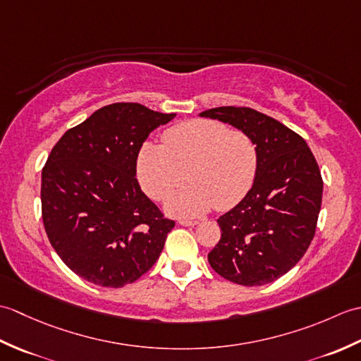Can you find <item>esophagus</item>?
Listing matches in <instances>:
<instances>
[{
	"instance_id": "34e87169",
	"label": "esophagus",
	"mask_w": 361,
	"mask_h": 361,
	"mask_svg": "<svg viewBox=\"0 0 361 361\" xmlns=\"http://www.w3.org/2000/svg\"><path fill=\"white\" fill-rule=\"evenodd\" d=\"M178 224L181 225V226H195L198 221L197 220H188V219H180L178 220Z\"/></svg>"
}]
</instances>
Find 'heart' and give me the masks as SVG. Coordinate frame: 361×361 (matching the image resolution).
<instances>
[{
	"mask_svg": "<svg viewBox=\"0 0 361 361\" xmlns=\"http://www.w3.org/2000/svg\"><path fill=\"white\" fill-rule=\"evenodd\" d=\"M164 145L144 142L136 176L149 197L161 200L185 180L190 185L167 197L164 208L175 217L228 211L250 192L257 172V149L251 137L224 122L192 119L166 130Z\"/></svg>",
	"mask_w": 361,
	"mask_h": 361,
	"instance_id": "heart-1",
	"label": "heart"
}]
</instances>
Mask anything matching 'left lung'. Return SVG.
I'll use <instances>...</instances> for the list:
<instances>
[{"mask_svg": "<svg viewBox=\"0 0 361 361\" xmlns=\"http://www.w3.org/2000/svg\"><path fill=\"white\" fill-rule=\"evenodd\" d=\"M200 116L247 133L257 149L252 188L219 217L221 237L208 260L228 281L265 286L288 273L315 235L323 198L317 159L293 130L252 109L217 106Z\"/></svg>", "mask_w": 361, "mask_h": 361, "instance_id": "left-lung-1", "label": "left lung"}]
</instances>
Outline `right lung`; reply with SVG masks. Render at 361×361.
I'll use <instances>...</instances> for the list:
<instances>
[{
	"mask_svg": "<svg viewBox=\"0 0 361 361\" xmlns=\"http://www.w3.org/2000/svg\"><path fill=\"white\" fill-rule=\"evenodd\" d=\"M175 116L135 102L105 105L51 150L42 172L44 229L65 265L85 281L121 288L163 251L175 221L141 190L136 159L153 130Z\"/></svg>",
	"mask_w": 361,
	"mask_h": 361,
	"instance_id": "obj_1",
	"label": "right lung"
}]
</instances>
